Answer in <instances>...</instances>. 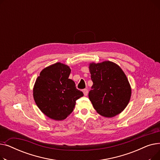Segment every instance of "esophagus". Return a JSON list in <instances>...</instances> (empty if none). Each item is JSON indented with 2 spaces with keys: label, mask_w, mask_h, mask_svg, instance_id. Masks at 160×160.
Masks as SVG:
<instances>
[{
  "label": "esophagus",
  "mask_w": 160,
  "mask_h": 160,
  "mask_svg": "<svg viewBox=\"0 0 160 160\" xmlns=\"http://www.w3.org/2000/svg\"><path fill=\"white\" fill-rule=\"evenodd\" d=\"M83 94H84L85 96H87V95H88V90L87 89H83Z\"/></svg>",
  "instance_id": "obj_1"
}]
</instances>
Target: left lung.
<instances>
[{
  "label": "left lung",
  "instance_id": "obj_1",
  "mask_svg": "<svg viewBox=\"0 0 160 160\" xmlns=\"http://www.w3.org/2000/svg\"><path fill=\"white\" fill-rule=\"evenodd\" d=\"M93 84L89 98L98 113L113 117L122 112L131 97L129 82L121 67L112 62L89 64Z\"/></svg>",
  "mask_w": 160,
  "mask_h": 160
}]
</instances>
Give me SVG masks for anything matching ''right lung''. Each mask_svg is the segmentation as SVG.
<instances>
[{"mask_svg":"<svg viewBox=\"0 0 160 160\" xmlns=\"http://www.w3.org/2000/svg\"><path fill=\"white\" fill-rule=\"evenodd\" d=\"M71 69L56 63L42 71L38 77L33 95L39 110L49 118L63 120L73 111L76 101L83 93L69 78Z\"/></svg>","mask_w":160,"mask_h":160,"instance_id":"1","label":"right lung"}]
</instances>
